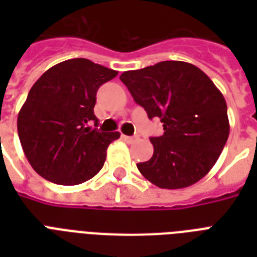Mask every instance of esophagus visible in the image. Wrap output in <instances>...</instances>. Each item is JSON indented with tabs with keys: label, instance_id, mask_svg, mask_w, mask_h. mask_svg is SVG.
I'll list each match as a JSON object with an SVG mask.
<instances>
[{
	"label": "esophagus",
	"instance_id": "esophagus-1",
	"mask_svg": "<svg viewBox=\"0 0 257 257\" xmlns=\"http://www.w3.org/2000/svg\"><path fill=\"white\" fill-rule=\"evenodd\" d=\"M122 139H124L126 143H133V141L137 140V137L135 136H126V135H122Z\"/></svg>",
	"mask_w": 257,
	"mask_h": 257
}]
</instances>
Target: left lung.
Here are the masks:
<instances>
[{"label": "left lung", "mask_w": 257, "mask_h": 257, "mask_svg": "<svg viewBox=\"0 0 257 257\" xmlns=\"http://www.w3.org/2000/svg\"><path fill=\"white\" fill-rule=\"evenodd\" d=\"M148 117L160 118L164 135L151 137L153 156L139 163L141 175L159 188L180 189L203 179L229 135L227 102L197 66L161 61L120 76Z\"/></svg>", "instance_id": "left-lung-1"}]
</instances>
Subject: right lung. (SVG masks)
<instances>
[{
	"label": "right lung",
	"mask_w": 257,
	"mask_h": 257,
	"mask_svg": "<svg viewBox=\"0 0 257 257\" xmlns=\"http://www.w3.org/2000/svg\"><path fill=\"white\" fill-rule=\"evenodd\" d=\"M118 72L86 58L48 69L29 90L18 113L22 149L33 169L60 185L85 183L101 171L118 132H100L93 108L96 93Z\"/></svg>",
	"instance_id": "add662e5"
}]
</instances>
